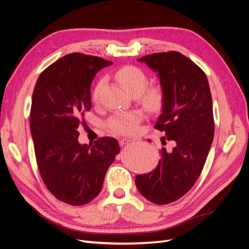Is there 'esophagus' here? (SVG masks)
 Masks as SVG:
<instances>
[{"label": "esophagus", "instance_id": "34e87169", "mask_svg": "<svg viewBox=\"0 0 249 249\" xmlns=\"http://www.w3.org/2000/svg\"><path fill=\"white\" fill-rule=\"evenodd\" d=\"M131 141H132V140H131V139H129V138L120 139V140H119V145H120V146H124V145L127 144V143H129V142H131Z\"/></svg>", "mask_w": 249, "mask_h": 249}]
</instances>
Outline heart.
Returning <instances> with one entry per match:
<instances>
[{"instance_id":"obj_1","label":"heart","mask_w":249,"mask_h":249,"mask_svg":"<svg viewBox=\"0 0 249 249\" xmlns=\"http://www.w3.org/2000/svg\"><path fill=\"white\" fill-rule=\"evenodd\" d=\"M116 80L132 96H140L142 106L152 113L160 112L164 106L165 95L163 89L158 85L146 86L148 80L146 73L135 65H124L115 72ZM106 84V79L102 78L96 83L91 100L97 103L102 90ZM143 120L141 111L135 110L124 113H117L109 118L107 125L109 130L119 135H132L139 130Z\"/></svg>"}]
</instances>
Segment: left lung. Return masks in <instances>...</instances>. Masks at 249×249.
I'll use <instances>...</instances> for the list:
<instances>
[{
  "instance_id": "1",
  "label": "left lung",
  "mask_w": 249,
  "mask_h": 249,
  "mask_svg": "<svg viewBox=\"0 0 249 249\" xmlns=\"http://www.w3.org/2000/svg\"><path fill=\"white\" fill-rule=\"evenodd\" d=\"M158 72L165 95L155 129L175 147L161 150L155 170L136 177L139 192L156 205H167L189 191L200 176L214 138L212 95L206 73L178 52L138 59Z\"/></svg>"
}]
</instances>
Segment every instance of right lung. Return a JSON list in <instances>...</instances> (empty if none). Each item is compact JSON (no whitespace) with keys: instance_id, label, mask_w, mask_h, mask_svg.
Masks as SVG:
<instances>
[{"instance_id":"1","label":"right lung","mask_w":249,"mask_h":249,"mask_svg":"<svg viewBox=\"0 0 249 249\" xmlns=\"http://www.w3.org/2000/svg\"><path fill=\"white\" fill-rule=\"evenodd\" d=\"M111 64L100 57L72 53L47 67L33 90L30 129L37 166L49 191L71 206L86 205L100 194L120 150L111 137L89 145L78 141V127L91 109V82Z\"/></svg>"}]
</instances>
